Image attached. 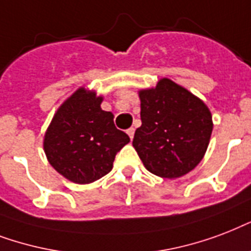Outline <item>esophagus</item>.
I'll use <instances>...</instances> for the list:
<instances>
[{
	"instance_id": "esophagus-1",
	"label": "esophagus",
	"mask_w": 251,
	"mask_h": 251,
	"mask_svg": "<svg viewBox=\"0 0 251 251\" xmlns=\"http://www.w3.org/2000/svg\"><path fill=\"white\" fill-rule=\"evenodd\" d=\"M127 133H128V136H129V139H133V135H135V128H128L127 129Z\"/></svg>"
}]
</instances>
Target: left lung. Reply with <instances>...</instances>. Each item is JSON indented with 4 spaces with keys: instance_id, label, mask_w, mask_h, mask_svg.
Wrapping results in <instances>:
<instances>
[{
    "instance_id": "left-lung-1",
    "label": "left lung",
    "mask_w": 251,
    "mask_h": 251,
    "mask_svg": "<svg viewBox=\"0 0 251 251\" xmlns=\"http://www.w3.org/2000/svg\"><path fill=\"white\" fill-rule=\"evenodd\" d=\"M139 94L141 127L132 145L144 166L169 179L191 172L204 156L212 133L208 107L168 78Z\"/></svg>"
}]
</instances>
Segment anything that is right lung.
Masks as SVG:
<instances>
[{"label":"right lung","mask_w":251,"mask_h":251,"mask_svg":"<svg viewBox=\"0 0 251 251\" xmlns=\"http://www.w3.org/2000/svg\"><path fill=\"white\" fill-rule=\"evenodd\" d=\"M102 99L78 89L60 106L44 136L50 164L75 183H91L111 172L116 153L129 143L111 112L100 108Z\"/></svg>","instance_id":"1"}]
</instances>
